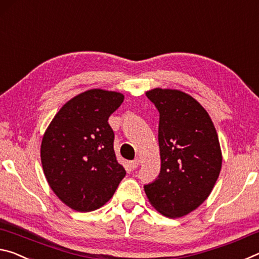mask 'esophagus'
I'll return each mask as SVG.
<instances>
[{"label":"esophagus","instance_id":"obj_1","mask_svg":"<svg viewBox=\"0 0 259 259\" xmlns=\"http://www.w3.org/2000/svg\"><path fill=\"white\" fill-rule=\"evenodd\" d=\"M139 165H140V160H139L138 158L128 163V166L131 167V169H135V168H137V167L139 166Z\"/></svg>","mask_w":259,"mask_h":259}]
</instances>
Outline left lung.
<instances>
[{"label": "left lung", "mask_w": 259, "mask_h": 259, "mask_svg": "<svg viewBox=\"0 0 259 259\" xmlns=\"http://www.w3.org/2000/svg\"><path fill=\"white\" fill-rule=\"evenodd\" d=\"M146 95L159 111L160 173L145 192L159 213L179 218L212 192L223 163L218 134L206 110L186 93L154 88Z\"/></svg>", "instance_id": "8db88e82"}]
</instances>
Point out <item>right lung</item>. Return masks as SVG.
<instances>
[{
  "mask_svg": "<svg viewBox=\"0 0 259 259\" xmlns=\"http://www.w3.org/2000/svg\"><path fill=\"white\" fill-rule=\"evenodd\" d=\"M124 101L121 93L94 88L67 101L47 127L41 163L50 188L79 212L103 206L126 171L113 149L108 119Z\"/></svg>",
  "mask_w": 259,
  "mask_h": 259,
  "instance_id": "obj_1",
  "label": "right lung"
}]
</instances>
